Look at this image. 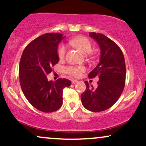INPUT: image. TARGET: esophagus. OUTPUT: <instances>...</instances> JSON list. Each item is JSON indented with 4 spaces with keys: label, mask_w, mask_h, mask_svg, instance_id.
<instances>
[{
    "label": "esophagus",
    "mask_w": 146,
    "mask_h": 146,
    "mask_svg": "<svg viewBox=\"0 0 146 146\" xmlns=\"http://www.w3.org/2000/svg\"><path fill=\"white\" fill-rule=\"evenodd\" d=\"M78 82V81L77 80H72V84H76Z\"/></svg>",
    "instance_id": "1"
}]
</instances>
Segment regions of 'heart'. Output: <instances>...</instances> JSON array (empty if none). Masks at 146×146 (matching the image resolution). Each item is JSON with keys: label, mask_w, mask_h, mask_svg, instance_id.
I'll use <instances>...</instances> for the list:
<instances>
[{"label": "heart", "mask_w": 146, "mask_h": 146, "mask_svg": "<svg viewBox=\"0 0 146 146\" xmlns=\"http://www.w3.org/2000/svg\"><path fill=\"white\" fill-rule=\"evenodd\" d=\"M70 44L75 47L78 48L82 53L88 54L92 51L93 44L91 41L85 36H78L70 40ZM67 47L64 43H60L58 45L57 53L60 59H63L66 56ZM85 71V68L83 66H69L66 68V71L68 75L73 77H78L81 73Z\"/></svg>", "instance_id": "obj_1"}]
</instances>
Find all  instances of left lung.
I'll list each match as a JSON object with an SVG mask.
<instances>
[{
    "instance_id": "left-lung-1",
    "label": "left lung",
    "mask_w": 146,
    "mask_h": 146,
    "mask_svg": "<svg viewBox=\"0 0 146 146\" xmlns=\"http://www.w3.org/2000/svg\"><path fill=\"white\" fill-rule=\"evenodd\" d=\"M89 36L98 42L101 49V58L98 66L88 74V78L98 76V87H89L81 95L85 108L92 112H101L110 108L121 96L125 86V64L121 48L108 37L90 32Z\"/></svg>"
}]
</instances>
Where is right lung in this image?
I'll use <instances>...</instances> for the list:
<instances>
[{
	"mask_svg": "<svg viewBox=\"0 0 146 146\" xmlns=\"http://www.w3.org/2000/svg\"><path fill=\"white\" fill-rule=\"evenodd\" d=\"M61 33H45L25 48L19 64L20 84L25 98L36 109L44 113L58 110L62 104L63 89L71 84L69 80L48 81L46 75L59 61L58 44Z\"/></svg>",
	"mask_w": 146,
	"mask_h": 146,
	"instance_id": "add662e5",
	"label": "right lung"
}]
</instances>
